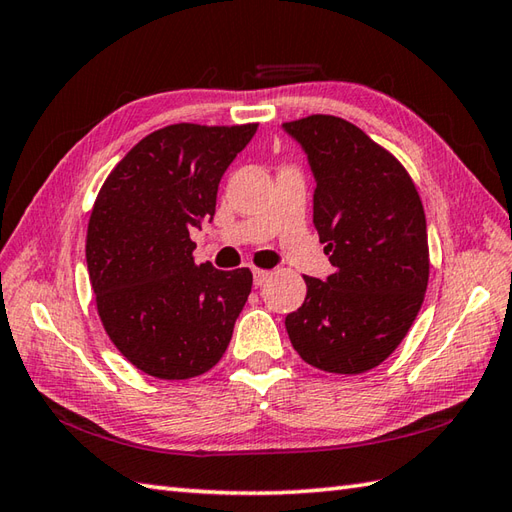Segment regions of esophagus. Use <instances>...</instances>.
<instances>
[{
    "mask_svg": "<svg viewBox=\"0 0 512 512\" xmlns=\"http://www.w3.org/2000/svg\"><path fill=\"white\" fill-rule=\"evenodd\" d=\"M268 277H270V270L253 268V281H255V286H262V284H266Z\"/></svg>",
    "mask_w": 512,
    "mask_h": 512,
    "instance_id": "34e87169",
    "label": "esophagus"
}]
</instances>
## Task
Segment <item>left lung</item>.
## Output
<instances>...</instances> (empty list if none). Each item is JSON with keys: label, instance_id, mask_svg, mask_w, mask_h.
Here are the masks:
<instances>
[{"label": "left lung", "instance_id": "obj_1", "mask_svg": "<svg viewBox=\"0 0 512 512\" xmlns=\"http://www.w3.org/2000/svg\"><path fill=\"white\" fill-rule=\"evenodd\" d=\"M317 182L312 222L334 273L306 279L286 317L303 361L332 374L380 365L416 321L429 281L427 220L405 167L363 129L314 114L284 123Z\"/></svg>", "mask_w": 512, "mask_h": 512}]
</instances>
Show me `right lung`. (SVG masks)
<instances>
[{
  "label": "right lung",
  "mask_w": 512,
  "mask_h": 512,
  "mask_svg": "<svg viewBox=\"0 0 512 512\" xmlns=\"http://www.w3.org/2000/svg\"><path fill=\"white\" fill-rule=\"evenodd\" d=\"M257 125H169L129 149L88 224L90 284L112 343L154 378L220 361L253 286L248 268L195 264L189 231L211 222L217 187Z\"/></svg>",
  "instance_id": "add662e5"
}]
</instances>
